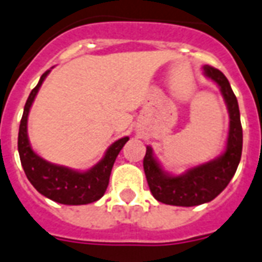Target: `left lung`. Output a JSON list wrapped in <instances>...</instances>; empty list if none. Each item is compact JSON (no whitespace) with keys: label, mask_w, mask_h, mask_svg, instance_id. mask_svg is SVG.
I'll use <instances>...</instances> for the list:
<instances>
[{"label":"left lung","mask_w":262,"mask_h":262,"mask_svg":"<svg viewBox=\"0 0 262 262\" xmlns=\"http://www.w3.org/2000/svg\"><path fill=\"white\" fill-rule=\"evenodd\" d=\"M203 69L204 75L219 85L227 104L230 114L227 147L219 158L189 168L182 175H170L164 171L154 158L152 148L147 147L143 164L148 186L158 201L168 205L194 207L212 201L231 181L242 155V125L236 96L227 77L219 69L209 65Z\"/></svg>","instance_id":"8db88e82"}]
</instances>
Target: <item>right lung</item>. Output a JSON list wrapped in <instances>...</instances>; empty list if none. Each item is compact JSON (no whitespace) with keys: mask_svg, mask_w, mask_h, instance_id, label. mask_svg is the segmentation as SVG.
Wrapping results in <instances>:
<instances>
[{"mask_svg":"<svg viewBox=\"0 0 262 262\" xmlns=\"http://www.w3.org/2000/svg\"><path fill=\"white\" fill-rule=\"evenodd\" d=\"M49 73L50 71L43 73L38 85L31 91L24 106L17 140L21 166L32 186L47 199L65 205H84V204L94 203L104 194L108 186L111 168L114 166L119 151L126 144L129 137H122L111 144L103 159L98 164H95L94 167L83 172L75 171L63 166H57L36 155L31 148L27 135V121L35 96Z\"/></svg>","mask_w":262,"mask_h":262,"instance_id":"1","label":"right lung"}]
</instances>
